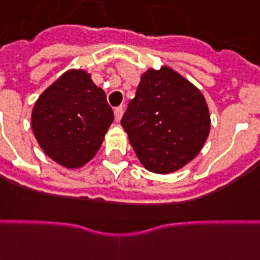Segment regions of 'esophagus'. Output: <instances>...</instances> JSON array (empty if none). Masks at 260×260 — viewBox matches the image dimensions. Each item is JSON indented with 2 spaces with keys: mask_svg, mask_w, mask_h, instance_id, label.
<instances>
[{
  "mask_svg": "<svg viewBox=\"0 0 260 260\" xmlns=\"http://www.w3.org/2000/svg\"><path fill=\"white\" fill-rule=\"evenodd\" d=\"M124 114V107L122 106H118V107H115L114 109V117H115V121H120L121 117Z\"/></svg>",
  "mask_w": 260,
  "mask_h": 260,
  "instance_id": "1",
  "label": "esophagus"
}]
</instances>
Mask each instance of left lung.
<instances>
[{"label": "left lung", "instance_id": "obj_1", "mask_svg": "<svg viewBox=\"0 0 260 260\" xmlns=\"http://www.w3.org/2000/svg\"><path fill=\"white\" fill-rule=\"evenodd\" d=\"M121 125L145 168L169 174L199 154L211 121L203 93L169 67H161L142 76Z\"/></svg>", "mask_w": 260, "mask_h": 260}]
</instances>
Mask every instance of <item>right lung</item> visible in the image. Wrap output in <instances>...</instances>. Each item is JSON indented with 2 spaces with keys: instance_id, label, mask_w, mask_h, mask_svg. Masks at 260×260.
I'll list each match as a JSON object with an SVG mask.
<instances>
[{
  "instance_id": "obj_1",
  "label": "right lung",
  "mask_w": 260,
  "mask_h": 260,
  "mask_svg": "<svg viewBox=\"0 0 260 260\" xmlns=\"http://www.w3.org/2000/svg\"><path fill=\"white\" fill-rule=\"evenodd\" d=\"M114 120L103 89L82 70H70L38 98L32 132L41 149L57 164L78 168L101 147Z\"/></svg>"
}]
</instances>
